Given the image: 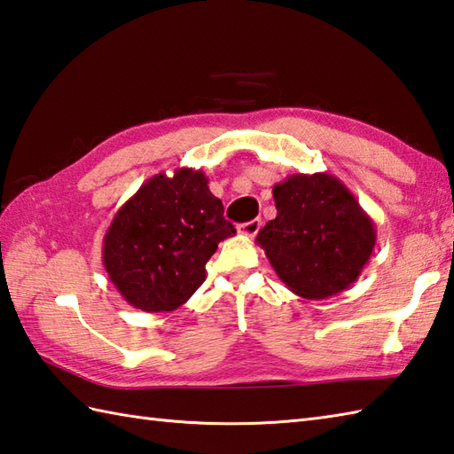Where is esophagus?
<instances>
[{"label":"esophagus","instance_id":"obj_1","mask_svg":"<svg viewBox=\"0 0 454 454\" xmlns=\"http://www.w3.org/2000/svg\"><path fill=\"white\" fill-rule=\"evenodd\" d=\"M259 228H262V218H254V220H249V222H246V224L239 226V232H242L247 238H254L259 232Z\"/></svg>","mask_w":454,"mask_h":454}]
</instances>
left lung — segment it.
<instances>
[{"label":"left lung","mask_w":454,"mask_h":454,"mask_svg":"<svg viewBox=\"0 0 454 454\" xmlns=\"http://www.w3.org/2000/svg\"><path fill=\"white\" fill-rule=\"evenodd\" d=\"M277 216L255 238L288 291L322 301L359 278L376 244L374 222L330 173H294L273 187Z\"/></svg>","instance_id":"left-lung-1"}]
</instances>
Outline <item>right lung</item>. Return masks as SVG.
<instances>
[{"mask_svg":"<svg viewBox=\"0 0 454 454\" xmlns=\"http://www.w3.org/2000/svg\"><path fill=\"white\" fill-rule=\"evenodd\" d=\"M236 228L200 169L150 177L117 210L103 238V265L130 306L171 312L205 283L207 262Z\"/></svg>","mask_w":454,"mask_h":454,"instance_id":"right-lung-1","label":"right lung"}]
</instances>
